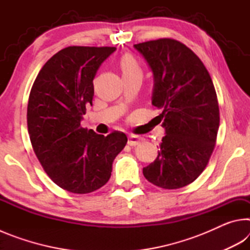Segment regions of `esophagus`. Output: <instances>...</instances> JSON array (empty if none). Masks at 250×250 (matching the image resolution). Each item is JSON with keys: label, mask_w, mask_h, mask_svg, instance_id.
I'll return each mask as SVG.
<instances>
[{"label": "esophagus", "mask_w": 250, "mask_h": 250, "mask_svg": "<svg viewBox=\"0 0 250 250\" xmlns=\"http://www.w3.org/2000/svg\"><path fill=\"white\" fill-rule=\"evenodd\" d=\"M143 141V138L139 137V135H130L129 137V140H128V145L131 146H135L138 145H140V143Z\"/></svg>", "instance_id": "1"}]
</instances>
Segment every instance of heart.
<instances>
[{
  "label": "heart",
  "mask_w": 250,
  "mask_h": 250,
  "mask_svg": "<svg viewBox=\"0 0 250 250\" xmlns=\"http://www.w3.org/2000/svg\"><path fill=\"white\" fill-rule=\"evenodd\" d=\"M120 68L122 70V76L131 75H142V69L139 62L132 56H125L120 61Z\"/></svg>",
  "instance_id": "1"
}]
</instances>
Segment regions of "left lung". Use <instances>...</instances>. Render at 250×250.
<instances>
[{
  "mask_svg": "<svg viewBox=\"0 0 250 250\" xmlns=\"http://www.w3.org/2000/svg\"><path fill=\"white\" fill-rule=\"evenodd\" d=\"M133 47L153 75L152 104L162 110L166 130L158 156L143 167V175L159 188H183L204 171L216 142L219 109L213 82L201 59L179 41Z\"/></svg>",
  "mask_w": 250,
  "mask_h": 250,
  "instance_id": "8db88e82",
  "label": "left lung"
}]
</instances>
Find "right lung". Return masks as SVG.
Wrapping results in <instances>:
<instances>
[{"instance_id": "1", "label": "right lung", "mask_w": 250, "mask_h": 250, "mask_svg": "<svg viewBox=\"0 0 250 250\" xmlns=\"http://www.w3.org/2000/svg\"><path fill=\"white\" fill-rule=\"evenodd\" d=\"M116 47L69 46L59 50L37 75L27 104V126L34 152L59 188L87 194L109 181L112 163L126 135L107 137L80 126L92 104L94 80Z\"/></svg>"}]
</instances>
